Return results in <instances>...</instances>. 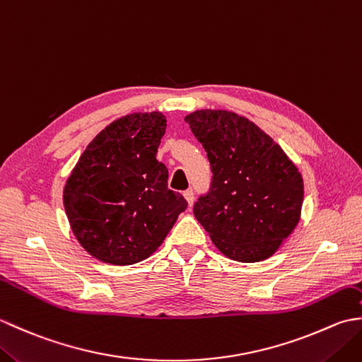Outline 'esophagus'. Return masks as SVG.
<instances>
[{"label":"esophagus","instance_id":"34e87169","mask_svg":"<svg viewBox=\"0 0 362 362\" xmlns=\"http://www.w3.org/2000/svg\"><path fill=\"white\" fill-rule=\"evenodd\" d=\"M183 197L187 199V202H188L189 206L194 204V193H193V189H187L185 193H183Z\"/></svg>","mask_w":362,"mask_h":362}]
</instances>
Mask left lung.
Wrapping results in <instances>:
<instances>
[{
	"label": "left lung",
	"instance_id": "left-lung-1",
	"mask_svg": "<svg viewBox=\"0 0 362 362\" xmlns=\"http://www.w3.org/2000/svg\"><path fill=\"white\" fill-rule=\"evenodd\" d=\"M211 166L209 193L194 216L230 259L263 261L294 232L303 204V179L271 136L227 110L185 117Z\"/></svg>",
	"mask_w": 362,
	"mask_h": 362
}]
</instances>
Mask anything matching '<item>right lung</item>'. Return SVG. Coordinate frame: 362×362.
<instances>
[{
	"label": "right lung",
	"instance_id": "obj_1",
	"mask_svg": "<svg viewBox=\"0 0 362 362\" xmlns=\"http://www.w3.org/2000/svg\"><path fill=\"white\" fill-rule=\"evenodd\" d=\"M165 130L160 112L121 117L93 138L68 177L66 218L99 261L127 266L149 258L187 210L156 157Z\"/></svg>",
	"mask_w": 362,
	"mask_h": 362
}]
</instances>
